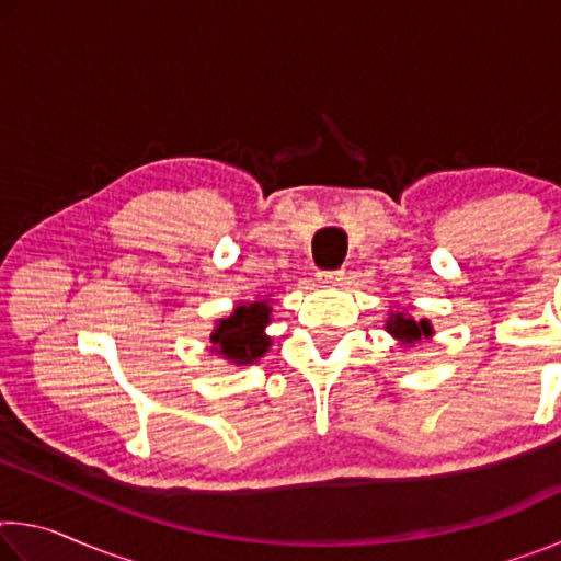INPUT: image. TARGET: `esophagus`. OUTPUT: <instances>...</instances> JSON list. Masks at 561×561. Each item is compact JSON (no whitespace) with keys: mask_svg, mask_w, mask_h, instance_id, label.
Wrapping results in <instances>:
<instances>
[{"mask_svg":"<svg viewBox=\"0 0 561 561\" xmlns=\"http://www.w3.org/2000/svg\"><path fill=\"white\" fill-rule=\"evenodd\" d=\"M341 279H344V272H341V270L319 272V282H324V284H334V282H341Z\"/></svg>","mask_w":561,"mask_h":561,"instance_id":"1","label":"esophagus"}]
</instances>
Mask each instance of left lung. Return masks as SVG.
Returning <instances> with one entry per match:
<instances>
[{
	"label": "left lung",
	"instance_id": "8db88e82",
	"mask_svg": "<svg viewBox=\"0 0 561 561\" xmlns=\"http://www.w3.org/2000/svg\"><path fill=\"white\" fill-rule=\"evenodd\" d=\"M386 327H388V331H391L396 339L405 341V344H415V341L428 339L433 334V329H431L428 321H425V319L415 321L411 317H403V311H396V314H391V321H388Z\"/></svg>",
	"mask_w": 561,
	"mask_h": 561
}]
</instances>
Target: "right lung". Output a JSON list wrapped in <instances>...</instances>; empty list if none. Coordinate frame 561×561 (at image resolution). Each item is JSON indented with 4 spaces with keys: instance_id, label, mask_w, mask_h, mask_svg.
I'll return each instance as SVG.
<instances>
[{
    "instance_id": "right-lung-1",
    "label": "right lung",
    "mask_w": 561,
    "mask_h": 561,
    "mask_svg": "<svg viewBox=\"0 0 561 561\" xmlns=\"http://www.w3.org/2000/svg\"><path fill=\"white\" fill-rule=\"evenodd\" d=\"M270 307L267 301L240 304L232 317L222 319L213 331L215 351L220 356L234 360V364H252L270 346V339L264 336V327L270 324Z\"/></svg>"
}]
</instances>
